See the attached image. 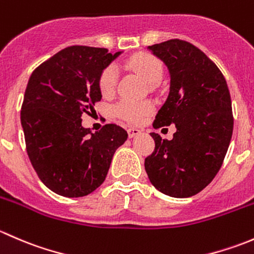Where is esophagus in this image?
<instances>
[{"label":"esophagus","mask_w":254,"mask_h":254,"mask_svg":"<svg viewBox=\"0 0 254 254\" xmlns=\"http://www.w3.org/2000/svg\"><path fill=\"white\" fill-rule=\"evenodd\" d=\"M140 134V130L137 129V127H129L127 129V135H129V137L131 139V137L136 136V135Z\"/></svg>","instance_id":"34e87169"}]
</instances>
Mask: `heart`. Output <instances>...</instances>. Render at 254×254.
Masks as SVG:
<instances>
[{
  "label": "heart",
  "mask_w": 254,
  "mask_h": 254,
  "mask_svg": "<svg viewBox=\"0 0 254 254\" xmlns=\"http://www.w3.org/2000/svg\"><path fill=\"white\" fill-rule=\"evenodd\" d=\"M127 66L147 83H156L162 77V64L158 59H156L152 55H148V54H141V55L135 56L127 63ZM117 79L118 71L114 67H109L104 71L101 81H99V88H101L102 94L104 97H111L114 93ZM114 111L118 117L129 120V122L137 123L152 111V106L148 102H140V103L122 102L115 107Z\"/></svg>",
  "instance_id": "heart-1"
}]
</instances>
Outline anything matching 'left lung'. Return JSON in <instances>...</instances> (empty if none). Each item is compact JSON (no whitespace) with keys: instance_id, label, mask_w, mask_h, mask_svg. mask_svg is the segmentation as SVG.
Listing matches in <instances>:
<instances>
[{"instance_id":"1","label":"left lung","mask_w":254,"mask_h":254,"mask_svg":"<svg viewBox=\"0 0 254 254\" xmlns=\"http://www.w3.org/2000/svg\"><path fill=\"white\" fill-rule=\"evenodd\" d=\"M170 72V93L153 127L175 124L172 140L151 132L155 151L145 158L148 179L173 198L195 195L221 167L234 130L226 79L193 44L172 39L148 47Z\"/></svg>"}]
</instances>
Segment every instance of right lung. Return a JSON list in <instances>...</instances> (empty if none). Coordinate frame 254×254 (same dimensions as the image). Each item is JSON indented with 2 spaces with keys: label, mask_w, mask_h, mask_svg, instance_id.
<instances>
[{
  "label": "right lung",
  "mask_w": 254,
  "mask_h": 254,
  "mask_svg": "<svg viewBox=\"0 0 254 254\" xmlns=\"http://www.w3.org/2000/svg\"><path fill=\"white\" fill-rule=\"evenodd\" d=\"M123 51L68 47L33 71L20 112L29 160L50 190L78 198L106 179L127 132L115 124L99 131L82 127V114L102 99L99 81Z\"/></svg>",
  "instance_id": "add662e5"
}]
</instances>
